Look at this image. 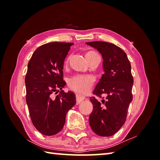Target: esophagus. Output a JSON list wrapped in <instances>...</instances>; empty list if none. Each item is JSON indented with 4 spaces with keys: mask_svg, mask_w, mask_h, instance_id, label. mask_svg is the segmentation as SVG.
I'll use <instances>...</instances> for the list:
<instances>
[{
    "mask_svg": "<svg viewBox=\"0 0 160 160\" xmlns=\"http://www.w3.org/2000/svg\"><path fill=\"white\" fill-rule=\"evenodd\" d=\"M84 100V98L80 96L79 94H76V104H80Z\"/></svg>",
    "mask_w": 160,
    "mask_h": 160,
    "instance_id": "esophagus-1",
    "label": "esophagus"
}]
</instances>
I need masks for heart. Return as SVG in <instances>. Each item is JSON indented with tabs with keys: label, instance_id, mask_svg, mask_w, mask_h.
I'll use <instances>...</instances> for the list:
<instances>
[{
	"label": "heart",
	"instance_id": "1",
	"mask_svg": "<svg viewBox=\"0 0 160 160\" xmlns=\"http://www.w3.org/2000/svg\"><path fill=\"white\" fill-rule=\"evenodd\" d=\"M99 56L97 53L92 51H89L85 53V57L89 62L95 58ZM67 63L68 60H66L64 64L66 65ZM93 78L89 76H76L71 78L68 80V85L71 89L76 91L78 93L84 95L89 92L91 87L93 86Z\"/></svg>",
	"mask_w": 160,
	"mask_h": 160
}]
</instances>
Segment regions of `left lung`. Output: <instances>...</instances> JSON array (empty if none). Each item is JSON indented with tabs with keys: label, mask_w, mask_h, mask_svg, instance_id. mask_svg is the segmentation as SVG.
Instances as JSON below:
<instances>
[{
	"label": "left lung",
	"mask_w": 160,
	"mask_h": 160,
	"mask_svg": "<svg viewBox=\"0 0 160 160\" xmlns=\"http://www.w3.org/2000/svg\"><path fill=\"white\" fill-rule=\"evenodd\" d=\"M86 44L96 49L103 58L104 73L93 93L98 96H106L100 102L94 97L90 98L93 109L89 115V124L95 133L100 136H111L124 124L132 100L133 78L131 63L126 53L114 44L102 41Z\"/></svg>",
	"instance_id": "1"
}]
</instances>
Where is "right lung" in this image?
<instances>
[{
	"instance_id": "add662e5",
	"label": "right lung",
	"mask_w": 160,
	"mask_h": 160,
	"mask_svg": "<svg viewBox=\"0 0 160 160\" xmlns=\"http://www.w3.org/2000/svg\"><path fill=\"white\" fill-rule=\"evenodd\" d=\"M71 42H49L37 49L25 76L26 102L32 123L40 132L52 136L62 130L67 112L76 104L72 91L64 93V61ZM59 92V93L58 92ZM53 92L59 94L52 98Z\"/></svg>"
}]
</instances>
